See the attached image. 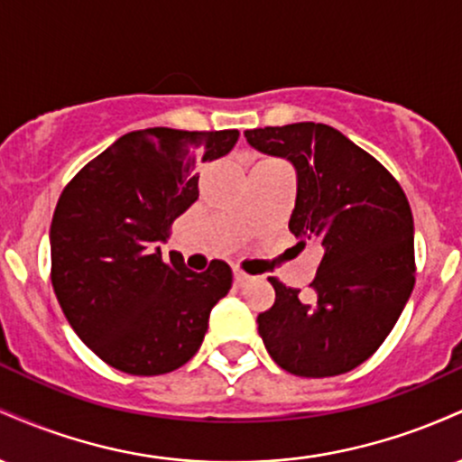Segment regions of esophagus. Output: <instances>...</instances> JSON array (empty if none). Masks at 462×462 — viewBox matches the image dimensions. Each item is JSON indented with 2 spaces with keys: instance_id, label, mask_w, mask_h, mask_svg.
Masks as SVG:
<instances>
[{
  "instance_id": "1",
  "label": "esophagus",
  "mask_w": 462,
  "mask_h": 462,
  "mask_svg": "<svg viewBox=\"0 0 462 462\" xmlns=\"http://www.w3.org/2000/svg\"><path fill=\"white\" fill-rule=\"evenodd\" d=\"M247 280H249L247 273H243V272H238V269H235V286H245Z\"/></svg>"
}]
</instances>
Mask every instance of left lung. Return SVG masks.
Wrapping results in <instances>:
<instances>
[{"label":"left lung","instance_id":"obj_1","mask_svg":"<svg viewBox=\"0 0 462 462\" xmlns=\"http://www.w3.org/2000/svg\"><path fill=\"white\" fill-rule=\"evenodd\" d=\"M254 150L293 162L289 230L321 247L310 293L269 278L275 301L258 315L269 356L301 378L365 363L393 330L415 286L412 213L397 180L326 124L245 130Z\"/></svg>","mask_w":462,"mask_h":462}]
</instances>
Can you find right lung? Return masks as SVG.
<instances>
[{"instance_id":"right-lung-1","label":"right lung","mask_w":462,"mask_h":462,"mask_svg":"<svg viewBox=\"0 0 462 462\" xmlns=\"http://www.w3.org/2000/svg\"><path fill=\"white\" fill-rule=\"evenodd\" d=\"M238 130L128 132L84 164L51 219V284L76 334L110 367L161 375L195 356L232 269L201 273L156 243L198 199L195 167L226 156Z\"/></svg>"}]
</instances>
